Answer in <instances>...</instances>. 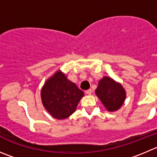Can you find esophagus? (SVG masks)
I'll list each match as a JSON object with an SVG mask.
<instances>
[{
    "label": "esophagus",
    "instance_id": "1",
    "mask_svg": "<svg viewBox=\"0 0 157 157\" xmlns=\"http://www.w3.org/2000/svg\"><path fill=\"white\" fill-rule=\"evenodd\" d=\"M92 92V89H88V90L86 91V93L87 94V95H91Z\"/></svg>",
    "mask_w": 157,
    "mask_h": 157
}]
</instances>
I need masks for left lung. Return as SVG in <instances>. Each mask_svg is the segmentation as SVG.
Instances as JSON below:
<instances>
[{"label":"left lung","instance_id":"left-lung-1","mask_svg":"<svg viewBox=\"0 0 157 157\" xmlns=\"http://www.w3.org/2000/svg\"><path fill=\"white\" fill-rule=\"evenodd\" d=\"M95 94L108 111L119 109L126 98V91L122 85L110 77L104 76L98 82Z\"/></svg>","mask_w":157,"mask_h":157}]
</instances>
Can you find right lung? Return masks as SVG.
<instances>
[{
	"label": "right lung",
	"instance_id": "obj_1",
	"mask_svg": "<svg viewBox=\"0 0 157 157\" xmlns=\"http://www.w3.org/2000/svg\"><path fill=\"white\" fill-rule=\"evenodd\" d=\"M84 92L58 71L45 82L41 91L42 104L52 117L64 119L76 109Z\"/></svg>",
	"mask_w": 157,
	"mask_h": 157
}]
</instances>
